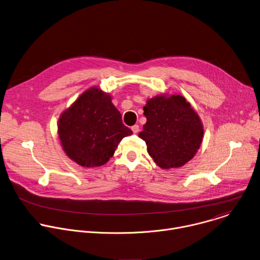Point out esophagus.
I'll use <instances>...</instances> for the list:
<instances>
[{"mask_svg":"<svg viewBox=\"0 0 260 260\" xmlns=\"http://www.w3.org/2000/svg\"><path fill=\"white\" fill-rule=\"evenodd\" d=\"M132 131L134 134H138L139 133V125L138 124H135L132 126Z\"/></svg>","mask_w":260,"mask_h":260,"instance_id":"1","label":"esophagus"}]
</instances>
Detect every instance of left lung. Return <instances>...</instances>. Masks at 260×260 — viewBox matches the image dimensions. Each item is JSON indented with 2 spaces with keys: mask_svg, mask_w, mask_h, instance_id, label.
<instances>
[{
  "mask_svg": "<svg viewBox=\"0 0 260 260\" xmlns=\"http://www.w3.org/2000/svg\"><path fill=\"white\" fill-rule=\"evenodd\" d=\"M144 115L147 122L139 137L160 168H178L194 157L203 142L204 126L183 96L158 95L148 99Z\"/></svg>",
  "mask_w": 260,
  "mask_h": 260,
  "instance_id": "1",
  "label": "left lung"
}]
</instances>
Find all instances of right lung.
Instances as JSON below:
<instances>
[{"label":"right lung","mask_w":260,"mask_h":260,"mask_svg":"<svg viewBox=\"0 0 260 260\" xmlns=\"http://www.w3.org/2000/svg\"><path fill=\"white\" fill-rule=\"evenodd\" d=\"M57 134L68 157L89 168L107 163L119 142L133 132L122 123L111 96L92 87L60 114Z\"/></svg>","instance_id":"obj_1"}]
</instances>
